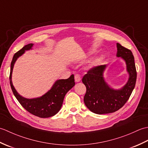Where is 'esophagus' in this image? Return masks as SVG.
<instances>
[{
	"instance_id": "1",
	"label": "esophagus",
	"mask_w": 148,
	"mask_h": 148,
	"mask_svg": "<svg viewBox=\"0 0 148 148\" xmlns=\"http://www.w3.org/2000/svg\"><path fill=\"white\" fill-rule=\"evenodd\" d=\"M74 78H75V81H76V82H79V81H81V76H79V74L75 75Z\"/></svg>"
}]
</instances>
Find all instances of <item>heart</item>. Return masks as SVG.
Segmentation results:
<instances>
[{
    "label": "heart",
    "mask_w": 148,
    "mask_h": 148,
    "mask_svg": "<svg viewBox=\"0 0 148 148\" xmlns=\"http://www.w3.org/2000/svg\"><path fill=\"white\" fill-rule=\"evenodd\" d=\"M91 53H93V51H91Z\"/></svg>",
    "instance_id": "obj_1"
}]
</instances>
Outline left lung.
Listing matches in <instances>:
<instances>
[{"label":"left lung","mask_w":148,"mask_h":148,"mask_svg":"<svg viewBox=\"0 0 148 148\" xmlns=\"http://www.w3.org/2000/svg\"><path fill=\"white\" fill-rule=\"evenodd\" d=\"M118 57L126 62L129 78L127 84L120 90L110 88L103 77L106 65L94 67L87 72L82 81L86 88L84 102L90 111L98 114H108L117 111L130 98L136 85L137 71L134 57L130 49L117 43Z\"/></svg>","instance_id":"obj_1"}]
</instances>
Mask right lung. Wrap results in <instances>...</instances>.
<instances>
[{
  "instance_id": "add662e5",
  "label": "right lung",
  "mask_w": 148,
  "mask_h": 148,
  "mask_svg": "<svg viewBox=\"0 0 148 148\" xmlns=\"http://www.w3.org/2000/svg\"><path fill=\"white\" fill-rule=\"evenodd\" d=\"M33 44L25 45L15 53L11 64L9 75L10 85L14 95L28 112L40 118H49L55 115L61 109L65 94L75 85L74 76L72 74L68 79L57 80L53 84L51 89L42 97L36 99H26L18 94L12 85L11 76L15 62L19 56H21L26 50L32 49Z\"/></svg>"
}]
</instances>
